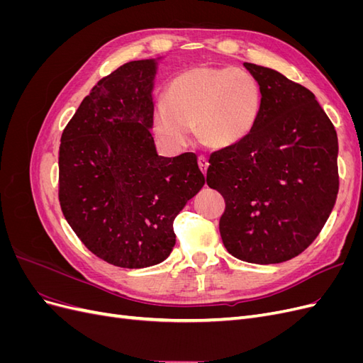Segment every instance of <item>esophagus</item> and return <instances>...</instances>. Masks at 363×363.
I'll list each match as a JSON object with an SVG mask.
<instances>
[{
  "instance_id": "1",
  "label": "esophagus",
  "mask_w": 363,
  "mask_h": 363,
  "mask_svg": "<svg viewBox=\"0 0 363 363\" xmlns=\"http://www.w3.org/2000/svg\"><path fill=\"white\" fill-rule=\"evenodd\" d=\"M199 167H200L201 172L206 174V171H207V168H208V160H207V157H204V156H200V157H199Z\"/></svg>"
}]
</instances>
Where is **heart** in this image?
I'll list each match as a JSON object with an SVG mask.
<instances>
[{
  "label": "heart",
  "mask_w": 363,
  "mask_h": 363,
  "mask_svg": "<svg viewBox=\"0 0 363 363\" xmlns=\"http://www.w3.org/2000/svg\"><path fill=\"white\" fill-rule=\"evenodd\" d=\"M260 111L255 77L233 68L196 67L171 80L167 103L152 108L151 125L163 144L175 150L188 145L194 127L207 147L227 148L251 133Z\"/></svg>",
  "instance_id": "b5f03b06"
}]
</instances>
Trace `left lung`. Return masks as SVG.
<instances>
[{
  "label": "left lung",
  "instance_id": "obj_1",
  "mask_svg": "<svg viewBox=\"0 0 363 363\" xmlns=\"http://www.w3.org/2000/svg\"><path fill=\"white\" fill-rule=\"evenodd\" d=\"M262 92L256 127L211 155L207 184L224 196L219 233L250 263L298 256L320 235L339 191L337 135L315 95L283 74L244 63Z\"/></svg>",
  "mask_w": 363,
  "mask_h": 363
}]
</instances>
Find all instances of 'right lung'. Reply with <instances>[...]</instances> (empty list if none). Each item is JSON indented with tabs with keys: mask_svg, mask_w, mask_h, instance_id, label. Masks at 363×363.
Returning a JSON list of instances; mask_svg holds the SVG:
<instances>
[{
	"mask_svg": "<svg viewBox=\"0 0 363 363\" xmlns=\"http://www.w3.org/2000/svg\"><path fill=\"white\" fill-rule=\"evenodd\" d=\"M157 60L128 62L98 82L60 139L62 212L87 250L121 268L152 267L171 255L174 219L206 182L194 152L156 151Z\"/></svg>",
	"mask_w": 363,
	"mask_h": 363,
	"instance_id": "1",
	"label": "right lung"
}]
</instances>
